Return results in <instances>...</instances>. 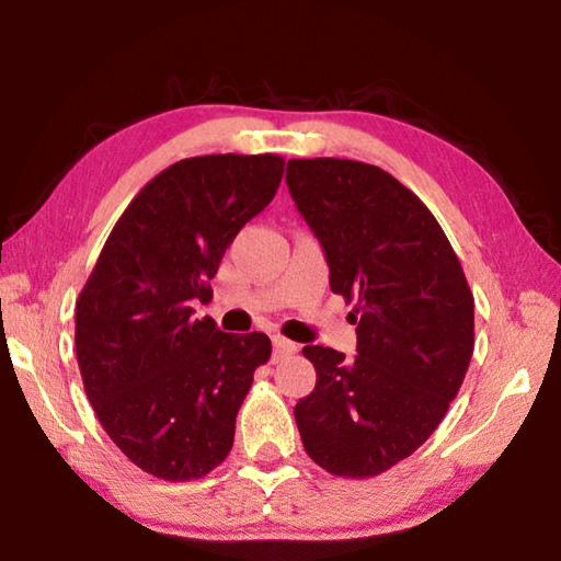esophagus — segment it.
I'll return each instance as SVG.
<instances>
[{
    "label": "esophagus",
    "instance_id": "1",
    "mask_svg": "<svg viewBox=\"0 0 561 561\" xmlns=\"http://www.w3.org/2000/svg\"><path fill=\"white\" fill-rule=\"evenodd\" d=\"M272 344H274V360H279V358H284V356H289V354H294V351L299 348L297 344H294V341L284 339V336H274V339H272Z\"/></svg>",
    "mask_w": 561,
    "mask_h": 561
}]
</instances>
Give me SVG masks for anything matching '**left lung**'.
Listing matches in <instances>:
<instances>
[{"label": "left lung", "instance_id": "1", "mask_svg": "<svg viewBox=\"0 0 561 561\" xmlns=\"http://www.w3.org/2000/svg\"><path fill=\"white\" fill-rule=\"evenodd\" d=\"M287 185L354 301V358L304 346L317 386L294 405L304 450L336 478H376L431 438L474 348V299L421 197L378 165L289 160Z\"/></svg>", "mask_w": 561, "mask_h": 561}]
</instances>
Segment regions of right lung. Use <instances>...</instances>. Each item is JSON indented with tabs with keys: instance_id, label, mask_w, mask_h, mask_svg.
Returning a JSON list of instances; mask_svg holds the SVG:
<instances>
[{
	"instance_id": "right-lung-1",
	"label": "right lung",
	"mask_w": 561,
	"mask_h": 561,
	"mask_svg": "<svg viewBox=\"0 0 561 561\" xmlns=\"http://www.w3.org/2000/svg\"><path fill=\"white\" fill-rule=\"evenodd\" d=\"M284 158L197 156L165 168L118 217L76 299V358L99 423L153 478L187 482L220 465L262 331L225 334L193 319L237 232L272 203Z\"/></svg>"
}]
</instances>
